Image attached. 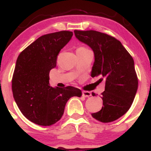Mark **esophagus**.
<instances>
[{"label": "esophagus", "mask_w": 151, "mask_h": 151, "mask_svg": "<svg viewBox=\"0 0 151 151\" xmlns=\"http://www.w3.org/2000/svg\"><path fill=\"white\" fill-rule=\"evenodd\" d=\"M91 95V92H89V91H84L82 92V96H84V97H89Z\"/></svg>", "instance_id": "esophagus-1"}]
</instances>
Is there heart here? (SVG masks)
Segmentation results:
<instances>
[{
	"label": "heart",
	"mask_w": 151,
	"mask_h": 151,
	"mask_svg": "<svg viewBox=\"0 0 151 151\" xmlns=\"http://www.w3.org/2000/svg\"><path fill=\"white\" fill-rule=\"evenodd\" d=\"M81 49H86V48H85V47H80Z\"/></svg>",
	"instance_id": "heart-1"
}]
</instances>
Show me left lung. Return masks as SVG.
I'll list each match as a JSON object with an SVG mask.
<instances>
[{"label": "left lung", "instance_id": "1", "mask_svg": "<svg viewBox=\"0 0 151 151\" xmlns=\"http://www.w3.org/2000/svg\"><path fill=\"white\" fill-rule=\"evenodd\" d=\"M75 37L91 48L94 62L91 77L101 76L105 91L101 93L103 106L91 114L103 123L111 122L124 115L131 106L138 89V78L132 57L119 40L95 30H74Z\"/></svg>", "mask_w": 151, "mask_h": 151}]
</instances>
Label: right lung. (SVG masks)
Masks as SVG:
<instances>
[{"mask_svg": "<svg viewBox=\"0 0 151 151\" xmlns=\"http://www.w3.org/2000/svg\"><path fill=\"white\" fill-rule=\"evenodd\" d=\"M73 35L70 31L45 35L19 55L12 79L13 97L28 120L40 126H51L61 119L67 101L81 96L73 86L53 88L49 74L57 65L59 52Z\"/></svg>", "mask_w": 151, "mask_h": 151, "instance_id": "right-lung-1", "label": "right lung"}]
</instances>
